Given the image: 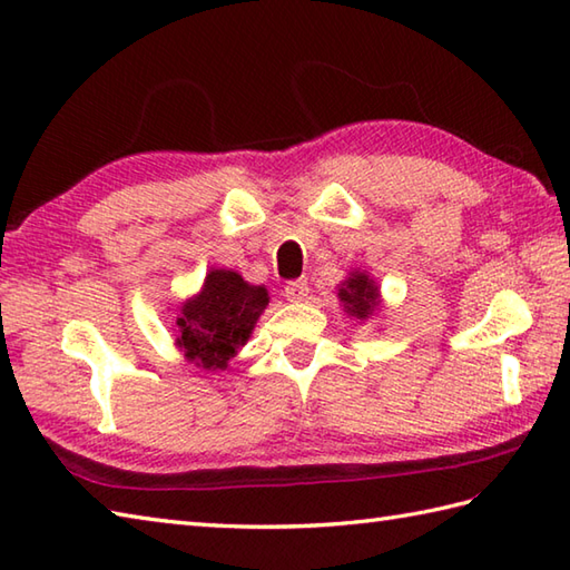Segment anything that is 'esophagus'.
I'll return each mask as SVG.
<instances>
[{"mask_svg":"<svg viewBox=\"0 0 570 570\" xmlns=\"http://www.w3.org/2000/svg\"><path fill=\"white\" fill-rule=\"evenodd\" d=\"M284 296L288 298V301H303L308 296V282L306 279H296V282H288L286 286H284Z\"/></svg>","mask_w":570,"mask_h":570,"instance_id":"obj_1","label":"esophagus"}]
</instances>
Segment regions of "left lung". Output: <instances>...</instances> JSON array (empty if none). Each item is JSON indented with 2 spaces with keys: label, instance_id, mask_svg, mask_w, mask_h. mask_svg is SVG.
I'll list each match as a JSON object with an SVG mask.
<instances>
[{
  "label": "left lung",
  "instance_id": "8db88e82",
  "mask_svg": "<svg viewBox=\"0 0 570 570\" xmlns=\"http://www.w3.org/2000/svg\"><path fill=\"white\" fill-rule=\"evenodd\" d=\"M337 298L345 306V313L356 321H368L381 308V294L374 279L366 272H352L345 282L337 286Z\"/></svg>",
  "mask_w": 570,
  "mask_h": 570
}]
</instances>
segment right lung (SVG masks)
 Masks as SVG:
<instances>
[{
    "label": "right lung",
    "mask_w": 570,
    "mask_h": 570,
    "mask_svg": "<svg viewBox=\"0 0 570 570\" xmlns=\"http://www.w3.org/2000/svg\"><path fill=\"white\" fill-rule=\"evenodd\" d=\"M269 303L264 286L247 284L230 269H210L202 291L181 303L177 347L202 368H225L255 330Z\"/></svg>",
    "instance_id": "add662e5"
}]
</instances>
